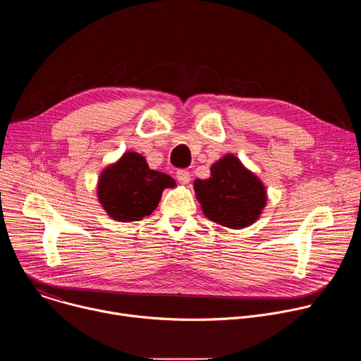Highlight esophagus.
<instances>
[{"label": "esophagus", "mask_w": 361, "mask_h": 361, "mask_svg": "<svg viewBox=\"0 0 361 361\" xmlns=\"http://www.w3.org/2000/svg\"><path fill=\"white\" fill-rule=\"evenodd\" d=\"M177 180H178L181 184H188L190 180H191L190 171H187V170H178V171H177Z\"/></svg>", "instance_id": "esophagus-1"}]
</instances>
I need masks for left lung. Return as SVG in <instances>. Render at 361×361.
I'll return each mask as SVG.
<instances>
[{"instance_id": "left-lung-1", "label": "left lung", "mask_w": 361, "mask_h": 361, "mask_svg": "<svg viewBox=\"0 0 361 361\" xmlns=\"http://www.w3.org/2000/svg\"><path fill=\"white\" fill-rule=\"evenodd\" d=\"M194 191L204 216L233 230L254 224L267 205L266 185L234 154L217 160L209 178H197Z\"/></svg>"}]
</instances>
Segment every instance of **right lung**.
Returning <instances> with one entry per match:
<instances>
[{
	"mask_svg": "<svg viewBox=\"0 0 361 361\" xmlns=\"http://www.w3.org/2000/svg\"><path fill=\"white\" fill-rule=\"evenodd\" d=\"M173 187V177L151 170L141 154L127 151L101 171L97 198L113 220L140 221L157 209L163 191Z\"/></svg>",
	"mask_w": 361,
	"mask_h": 361,
	"instance_id": "add662e5",
	"label": "right lung"
}]
</instances>
